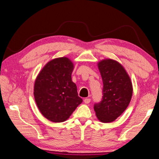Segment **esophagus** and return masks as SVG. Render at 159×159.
Segmentation results:
<instances>
[{"instance_id": "34e87169", "label": "esophagus", "mask_w": 159, "mask_h": 159, "mask_svg": "<svg viewBox=\"0 0 159 159\" xmlns=\"http://www.w3.org/2000/svg\"><path fill=\"white\" fill-rule=\"evenodd\" d=\"M84 102L85 103H89L90 102H91V99L90 98H84Z\"/></svg>"}]
</instances>
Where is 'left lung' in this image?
<instances>
[{
    "instance_id": "obj_1",
    "label": "left lung",
    "mask_w": 159,
    "mask_h": 159,
    "mask_svg": "<svg viewBox=\"0 0 159 159\" xmlns=\"http://www.w3.org/2000/svg\"><path fill=\"white\" fill-rule=\"evenodd\" d=\"M98 67L103 80V96L100 102L94 103L93 109L100 121L111 123L123 113L130 102L132 82L118 62L103 60Z\"/></svg>"
}]
</instances>
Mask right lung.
Returning a JSON list of instances; mask_svg holds the SVG:
<instances>
[{
	"label": "right lung",
	"instance_id": "1",
	"mask_svg": "<svg viewBox=\"0 0 159 159\" xmlns=\"http://www.w3.org/2000/svg\"><path fill=\"white\" fill-rule=\"evenodd\" d=\"M73 67L67 58H56L48 62L36 77L34 91L36 105L52 122L66 120L82 102L72 81Z\"/></svg>",
	"mask_w": 159,
	"mask_h": 159
}]
</instances>
